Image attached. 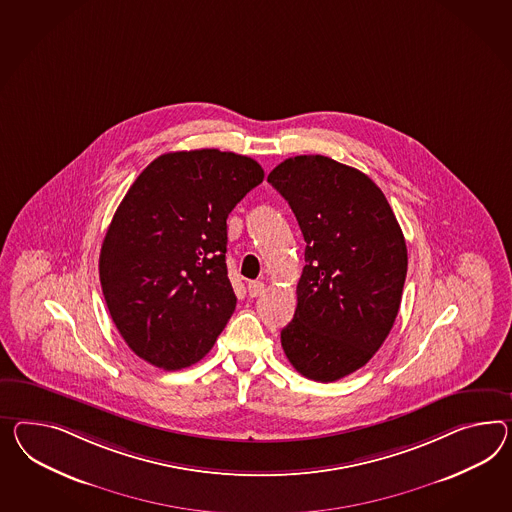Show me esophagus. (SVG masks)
Segmentation results:
<instances>
[{
    "mask_svg": "<svg viewBox=\"0 0 512 512\" xmlns=\"http://www.w3.org/2000/svg\"><path fill=\"white\" fill-rule=\"evenodd\" d=\"M247 289H249L250 297H260L263 291H265V284L260 282V280H252V282H249Z\"/></svg>",
    "mask_w": 512,
    "mask_h": 512,
    "instance_id": "esophagus-1",
    "label": "esophagus"
}]
</instances>
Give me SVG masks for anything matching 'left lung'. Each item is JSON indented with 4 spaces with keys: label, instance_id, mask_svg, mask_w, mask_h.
I'll list each match as a JSON object with an SVG mask.
<instances>
[{
    "label": "left lung",
    "instance_id": "obj_1",
    "mask_svg": "<svg viewBox=\"0 0 512 512\" xmlns=\"http://www.w3.org/2000/svg\"><path fill=\"white\" fill-rule=\"evenodd\" d=\"M267 182L288 200L306 241L282 349L304 377L334 382L366 366L394 327L405 237L375 182L334 159H286Z\"/></svg>",
    "mask_w": 512,
    "mask_h": 512
}]
</instances>
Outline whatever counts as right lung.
Listing matches in <instances>:
<instances>
[{"label":"right lung","instance_id":"add662e5","mask_svg":"<svg viewBox=\"0 0 512 512\" xmlns=\"http://www.w3.org/2000/svg\"><path fill=\"white\" fill-rule=\"evenodd\" d=\"M262 182L258 161L217 148L163 154L137 176L98 267L111 319L139 358L174 371L210 353L236 310L226 219Z\"/></svg>","mask_w":512,"mask_h":512}]
</instances>
